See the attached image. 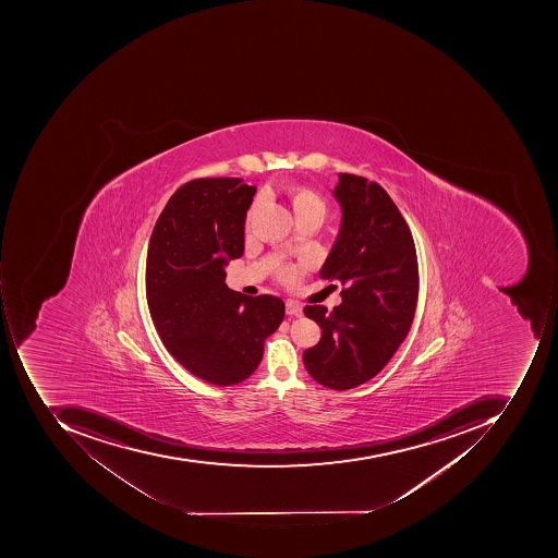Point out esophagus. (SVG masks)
Here are the masks:
<instances>
[{
	"label": "esophagus",
	"instance_id": "34e87169",
	"mask_svg": "<svg viewBox=\"0 0 558 558\" xmlns=\"http://www.w3.org/2000/svg\"><path fill=\"white\" fill-rule=\"evenodd\" d=\"M287 315H290V317H302V305H300V303L293 302V300H287Z\"/></svg>",
	"mask_w": 558,
	"mask_h": 558
}]
</instances>
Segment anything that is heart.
Here are the masks:
<instances>
[{
    "label": "heart",
    "instance_id": "obj_1",
    "mask_svg": "<svg viewBox=\"0 0 558 558\" xmlns=\"http://www.w3.org/2000/svg\"><path fill=\"white\" fill-rule=\"evenodd\" d=\"M292 208L296 219L308 218V216H322L324 218L327 206H325V201L314 191L306 190V187H295L292 191ZM283 278L290 283H295L300 278V270L288 268L283 271Z\"/></svg>",
    "mask_w": 558,
    "mask_h": 558
}]
</instances>
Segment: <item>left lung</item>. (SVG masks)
Returning <instances> with one entry per match:
<instances>
[{
  "mask_svg": "<svg viewBox=\"0 0 558 558\" xmlns=\"http://www.w3.org/2000/svg\"><path fill=\"white\" fill-rule=\"evenodd\" d=\"M331 196L340 206V227L318 277L345 288L330 314L324 306L303 308L322 328L303 364L322 386L347 390L376 377L404 342L420 274L408 222L377 182L339 174Z\"/></svg>",
  "mask_w": 558,
  "mask_h": 558,
  "instance_id": "left-lung-1",
  "label": "left lung"
}]
</instances>
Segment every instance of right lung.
<instances>
[{"mask_svg": "<svg viewBox=\"0 0 558 558\" xmlns=\"http://www.w3.org/2000/svg\"><path fill=\"white\" fill-rule=\"evenodd\" d=\"M256 187L236 178L196 179L179 187L149 241L150 318L172 357L191 374L234 386L248 379L284 315L283 300L246 296L225 283L244 250V221Z\"/></svg>", "mask_w": 558, "mask_h": 558, "instance_id": "add662e5", "label": "right lung"}]
</instances>
